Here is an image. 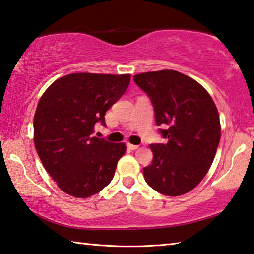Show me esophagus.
<instances>
[{"label":"esophagus","mask_w":254,"mask_h":254,"mask_svg":"<svg viewBox=\"0 0 254 254\" xmlns=\"http://www.w3.org/2000/svg\"><path fill=\"white\" fill-rule=\"evenodd\" d=\"M127 147L129 148V149H131V150H135V149H137L139 147L138 145H132V144H127Z\"/></svg>","instance_id":"34e87169"}]
</instances>
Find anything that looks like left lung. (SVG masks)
I'll return each mask as SVG.
<instances>
[{
  "label": "left lung",
  "instance_id": "1",
  "mask_svg": "<svg viewBox=\"0 0 254 254\" xmlns=\"http://www.w3.org/2000/svg\"><path fill=\"white\" fill-rule=\"evenodd\" d=\"M149 97L165 144H150L153 162L144 167L146 183L167 196L196 188L215 157L221 138L219 111L208 92L175 70L134 75Z\"/></svg>",
  "mask_w": 254,
  "mask_h": 254
}]
</instances>
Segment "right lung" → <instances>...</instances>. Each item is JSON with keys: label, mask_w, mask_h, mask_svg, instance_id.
I'll return each mask as SVG.
<instances>
[{"label": "right lung", "mask_w": 254, "mask_h": 254, "mask_svg": "<svg viewBox=\"0 0 254 254\" xmlns=\"http://www.w3.org/2000/svg\"><path fill=\"white\" fill-rule=\"evenodd\" d=\"M130 74L71 73L56 80L34 115V145L44 168L64 193L89 197L108 185L124 143L93 137L97 123L129 86Z\"/></svg>", "instance_id": "1"}]
</instances>
